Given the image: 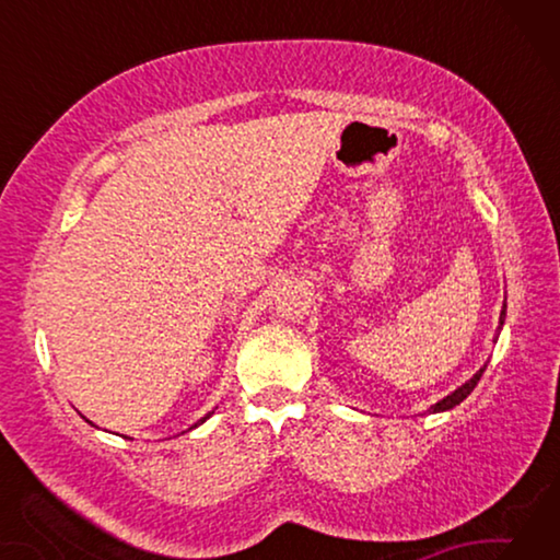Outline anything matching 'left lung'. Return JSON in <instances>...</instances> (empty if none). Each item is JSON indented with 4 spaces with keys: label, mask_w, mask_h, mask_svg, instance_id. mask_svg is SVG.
I'll list each match as a JSON object with an SVG mask.
<instances>
[{
    "label": "left lung",
    "mask_w": 560,
    "mask_h": 560,
    "mask_svg": "<svg viewBox=\"0 0 560 560\" xmlns=\"http://www.w3.org/2000/svg\"><path fill=\"white\" fill-rule=\"evenodd\" d=\"M504 318H506V303H504V308H501V316H499V324H501V326H504ZM499 330H501V328H499ZM497 336H499V334H497ZM485 371H487V365L479 368V371L474 373V377H469L467 383L459 385L457 390L450 393L447 397H442L440 402H434V405L430 407V412H444V410H452V407H457V405L464 400V397H467V395L474 390V387H477L479 377H481V373H485Z\"/></svg>",
    "instance_id": "1"
}]
</instances>
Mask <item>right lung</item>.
Segmentation results:
<instances>
[{
	"mask_svg": "<svg viewBox=\"0 0 560 560\" xmlns=\"http://www.w3.org/2000/svg\"><path fill=\"white\" fill-rule=\"evenodd\" d=\"M210 415H212V412H210ZM210 415H205V417H202V420H200V422H197V424H202V422H205V420H207V417H210ZM197 424H195V428H197Z\"/></svg>",
	"mask_w": 560,
	"mask_h": 560,
	"instance_id": "1",
	"label": "right lung"
}]
</instances>
